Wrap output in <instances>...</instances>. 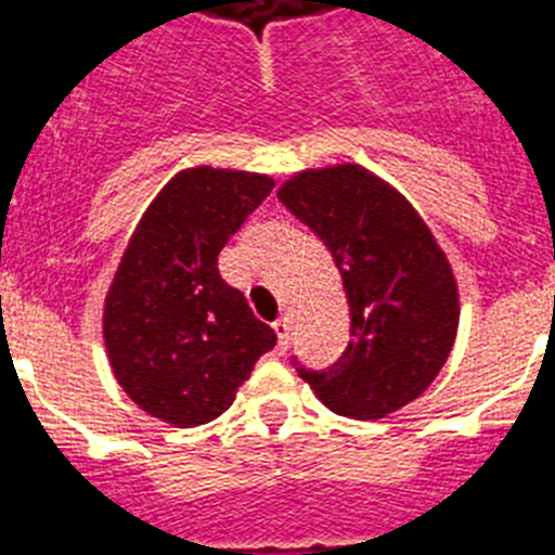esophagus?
I'll use <instances>...</instances> for the list:
<instances>
[{
	"label": "esophagus",
	"instance_id": "1",
	"mask_svg": "<svg viewBox=\"0 0 555 555\" xmlns=\"http://www.w3.org/2000/svg\"><path fill=\"white\" fill-rule=\"evenodd\" d=\"M274 333H278V341H281V350H286L288 347V333H292V327H288V320L286 317H278V320L272 322Z\"/></svg>",
	"mask_w": 555,
	"mask_h": 555
}]
</instances>
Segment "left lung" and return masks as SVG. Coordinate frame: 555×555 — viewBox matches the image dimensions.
<instances>
[{"instance_id": "8db88e82", "label": "left lung", "mask_w": 555, "mask_h": 555, "mask_svg": "<svg viewBox=\"0 0 555 555\" xmlns=\"http://www.w3.org/2000/svg\"><path fill=\"white\" fill-rule=\"evenodd\" d=\"M278 197L331 249L350 302L347 350L322 372L294 361L300 377L352 420L409 405L434 384L459 331L448 255L409 199L364 166L300 171Z\"/></svg>"}]
</instances>
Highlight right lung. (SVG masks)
I'll list each match as a JSON object with an SVG mask.
<instances>
[{
	"instance_id": "1",
	"label": "right lung",
	"mask_w": 555,
	"mask_h": 555,
	"mask_svg": "<svg viewBox=\"0 0 555 555\" xmlns=\"http://www.w3.org/2000/svg\"><path fill=\"white\" fill-rule=\"evenodd\" d=\"M272 185L253 171H180L144 210L113 274L102 313L113 375L132 403L175 428L224 414L278 341L217 267Z\"/></svg>"
}]
</instances>
